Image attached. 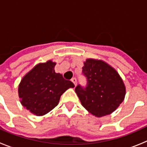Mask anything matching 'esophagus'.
Here are the masks:
<instances>
[{
  "mask_svg": "<svg viewBox=\"0 0 147 147\" xmlns=\"http://www.w3.org/2000/svg\"><path fill=\"white\" fill-rule=\"evenodd\" d=\"M71 82H72L74 83V84L75 87H76V84H77V81H76V78H72V79H71Z\"/></svg>",
  "mask_w": 147,
  "mask_h": 147,
  "instance_id": "obj_1",
  "label": "esophagus"
}]
</instances>
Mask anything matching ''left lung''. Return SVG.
<instances>
[{
  "instance_id": "1",
  "label": "left lung",
  "mask_w": 147,
  "mask_h": 147,
  "mask_svg": "<svg viewBox=\"0 0 147 147\" xmlns=\"http://www.w3.org/2000/svg\"><path fill=\"white\" fill-rule=\"evenodd\" d=\"M82 74L87 78L86 87L77 85L75 91L83 107L96 117L112 113L126 94L125 85L117 71L104 61L88 59Z\"/></svg>"
}]
</instances>
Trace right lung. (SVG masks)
Returning a JSON list of instances; mask_svg holds the SVG:
<instances>
[{"instance_id":"obj_1","label":"right lung","mask_w":147,"mask_h":147,"mask_svg":"<svg viewBox=\"0 0 147 147\" xmlns=\"http://www.w3.org/2000/svg\"><path fill=\"white\" fill-rule=\"evenodd\" d=\"M56 62L39 63L23 76L18 87V95L23 107L36 115H43L58 105L62 94L72 82L65 80L54 71Z\"/></svg>"}]
</instances>
